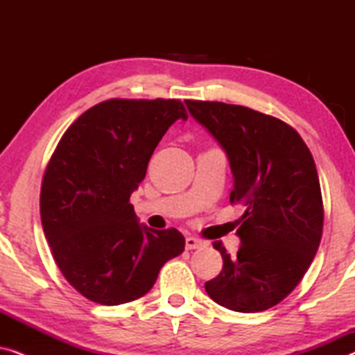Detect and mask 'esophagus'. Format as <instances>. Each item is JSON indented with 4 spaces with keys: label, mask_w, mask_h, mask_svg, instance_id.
<instances>
[{
    "label": "esophagus",
    "mask_w": 355,
    "mask_h": 355,
    "mask_svg": "<svg viewBox=\"0 0 355 355\" xmlns=\"http://www.w3.org/2000/svg\"><path fill=\"white\" fill-rule=\"evenodd\" d=\"M202 245H203V241L197 239V237H192V236L186 237V249H187V250L198 249V247H202Z\"/></svg>",
    "instance_id": "34e87169"
}]
</instances>
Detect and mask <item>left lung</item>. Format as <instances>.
<instances>
[{"instance_id": "1", "label": "left lung", "mask_w": 355, "mask_h": 355, "mask_svg": "<svg viewBox=\"0 0 355 355\" xmlns=\"http://www.w3.org/2000/svg\"><path fill=\"white\" fill-rule=\"evenodd\" d=\"M230 158V202L245 207L236 257L221 242L223 270L205 283L210 297L234 312L275 307L307 273L323 232V200L313 157L297 130L275 116L221 101L186 100Z\"/></svg>"}]
</instances>
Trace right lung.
I'll use <instances>...</instances> for the list:
<instances>
[{
	"label": "right lung",
	"mask_w": 355,
	"mask_h": 355,
	"mask_svg": "<svg viewBox=\"0 0 355 355\" xmlns=\"http://www.w3.org/2000/svg\"><path fill=\"white\" fill-rule=\"evenodd\" d=\"M176 119H187L176 98L101 101L67 128L46 164L43 232L62 276L92 302L142 297L162 266L182 254L181 232L140 226L129 203Z\"/></svg>",
	"instance_id": "1"
}]
</instances>
